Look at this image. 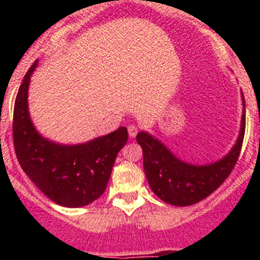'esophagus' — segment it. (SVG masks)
Here are the masks:
<instances>
[{"mask_svg":"<svg viewBox=\"0 0 260 260\" xmlns=\"http://www.w3.org/2000/svg\"><path fill=\"white\" fill-rule=\"evenodd\" d=\"M127 132H128V135H130V138H135V135H137L138 132H139V128H138L135 125H130L127 127Z\"/></svg>","mask_w":260,"mask_h":260,"instance_id":"34e87169","label":"esophagus"}]
</instances>
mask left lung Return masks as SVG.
<instances>
[{"label":"left lung","instance_id":"obj_1","mask_svg":"<svg viewBox=\"0 0 260 260\" xmlns=\"http://www.w3.org/2000/svg\"><path fill=\"white\" fill-rule=\"evenodd\" d=\"M238 139L228 155L208 165H191L177 158L160 141L146 132L137 135L143 150V167L152 191L165 203L186 207L212 194L237 164L246 125L245 98Z\"/></svg>","mask_w":260,"mask_h":260}]
</instances>
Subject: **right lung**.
Instances as JSON below:
<instances>
[{
    "mask_svg": "<svg viewBox=\"0 0 260 260\" xmlns=\"http://www.w3.org/2000/svg\"><path fill=\"white\" fill-rule=\"evenodd\" d=\"M38 61L18 89L13 116V141L24 173L54 203L83 207L103 195L116 157L127 142V128L77 146L53 143L36 132L28 113V84Z\"/></svg>",
    "mask_w": 260,
    "mask_h": 260,
    "instance_id": "1",
    "label": "right lung"
}]
</instances>
